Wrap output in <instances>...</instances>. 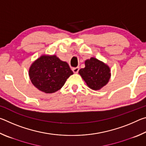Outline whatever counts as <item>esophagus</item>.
<instances>
[{
  "label": "esophagus",
  "mask_w": 146,
  "mask_h": 146,
  "mask_svg": "<svg viewBox=\"0 0 146 146\" xmlns=\"http://www.w3.org/2000/svg\"><path fill=\"white\" fill-rule=\"evenodd\" d=\"M72 71H73V73H77L79 71V68L78 67H76V68H73L72 69Z\"/></svg>",
  "instance_id": "1"
}]
</instances>
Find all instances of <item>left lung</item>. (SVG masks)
<instances>
[{"instance_id":"obj_1","label":"left lung","mask_w":146,"mask_h":146,"mask_svg":"<svg viewBox=\"0 0 146 146\" xmlns=\"http://www.w3.org/2000/svg\"><path fill=\"white\" fill-rule=\"evenodd\" d=\"M78 73L93 90H100L107 84L111 78L110 68L95 57L86 60L85 68L80 69Z\"/></svg>"}]
</instances>
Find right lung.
Returning a JSON list of instances; mask_svg holds the SVG:
<instances>
[{"label":"right lung","mask_w":146,"mask_h":146,"mask_svg":"<svg viewBox=\"0 0 146 146\" xmlns=\"http://www.w3.org/2000/svg\"><path fill=\"white\" fill-rule=\"evenodd\" d=\"M73 74L68 64L55 55H41L29 69L31 83L45 93H53L60 90Z\"/></svg>","instance_id":"1"}]
</instances>
